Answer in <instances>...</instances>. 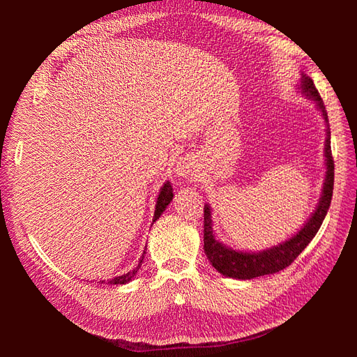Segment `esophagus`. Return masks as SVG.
Listing matches in <instances>:
<instances>
[{
    "label": "esophagus",
    "mask_w": 357,
    "mask_h": 357,
    "mask_svg": "<svg viewBox=\"0 0 357 357\" xmlns=\"http://www.w3.org/2000/svg\"><path fill=\"white\" fill-rule=\"evenodd\" d=\"M198 169H197V160L195 158H193L192 155H185L181 156L177 164H176V168H174V172L178 176V177H183V178H188V177H192L193 174H195Z\"/></svg>",
    "instance_id": "esophagus-1"
}]
</instances>
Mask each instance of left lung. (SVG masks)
Masks as SVG:
<instances>
[{
	"instance_id": "1",
	"label": "left lung",
	"mask_w": 357,
	"mask_h": 357,
	"mask_svg": "<svg viewBox=\"0 0 357 357\" xmlns=\"http://www.w3.org/2000/svg\"><path fill=\"white\" fill-rule=\"evenodd\" d=\"M298 89L307 98L314 101L317 110L321 113L323 121L326 123V139H325V165L326 176L323 183L321 195L319 199L317 207L311 218L305 222V225L290 238L266 248L261 252H241L234 250L232 247L225 245L222 241L215 238L213 231V219H211V207L205 204L204 207V252L207 255L210 264L219 271L222 275L238 280H250L256 277H262L268 274H274L282 271L289 266L295 259L301 255V252L314 238L317 231L326 218L329 210L332 190H333V158L331 152V129L328 113L323 104L320 95L316 89L314 83L307 74L302 73L301 83Z\"/></svg>"
}]
</instances>
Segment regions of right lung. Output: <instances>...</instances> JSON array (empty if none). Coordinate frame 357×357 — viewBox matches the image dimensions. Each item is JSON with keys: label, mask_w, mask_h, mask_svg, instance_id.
I'll return each mask as SVG.
<instances>
[{"label": "right lung", "mask_w": 357, "mask_h": 357, "mask_svg": "<svg viewBox=\"0 0 357 357\" xmlns=\"http://www.w3.org/2000/svg\"><path fill=\"white\" fill-rule=\"evenodd\" d=\"M172 198H174V193H172L171 183H169V181H165L164 186L160 188L159 197H158V201H156V208H155L153 222H156V220L160 218V214L165 211L167 205L172 201ZM146 250H147V248H144L143 256H142V259H139V262H138V266H137V268H134L132 271H129V273H126V274H123V275H119V277H114V278H112V280H107V283H110V284H126V283L131 282V280L135 277V274L138 273L139 266H142V264H143V259H144ZM101 283H105V280H101Z\"/></svg>", "instance_id": "obj_1"}]
</instances>
